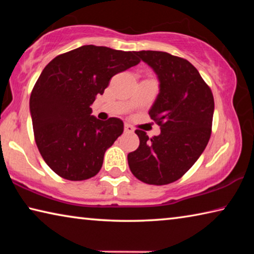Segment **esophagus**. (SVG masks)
<instances>
[{"label": "esophagus", "mask_w": 254, "mask_h": 254, "mask_svg": "<svg viewBox=\"0 0 254 254\" xmlns=\"http://www.w3.org/2000/svg\"><path fill=\"white\" fill-rule=\"evenodd\" d=\"M124 131H126L127 133H133L134 132V127H133L131 124L126 123L124 124Z\"/></svg>", "instance_id": "1"}]
</instances>
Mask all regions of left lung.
Instances as JSON below:
<instances>
[{
  "label": "left lung",
  "mask_w": 254,
  "mask_h": 254,
  "mask_svg": "<svg viewBox=\"0 0 254 254\" xmlns=\"http://www.w3.org/2000/svg\"><path fill=\"white\" fill-rule=\"evenodd\" d=\"M135 55L158 76L159 94L149 115L161 132L149 137L135 130L140 145L127 162L137 179L160 186L182 178L203 153L212 133L214 97L188 60L163 51Z\"/></svg>",
  "instance_id": "obj_1"
}]
</instances>
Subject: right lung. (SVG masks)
<instances>
[{
	"label": "right lung",
	"instance_id": "1",
	"mask_svg": "<svg viewBox=\"0 0 254 254\" xmlns=\"http://www.w3.org/2000/svg\"><path fill=\"white\" fill-rule=\"evenodd\" d=\"M135 51L83 46L45 67L30 96L37 147L60 177L86 180L98 174L107 149L123 133L118 118L101 121L91 105L114 75L137 65Z\"/></svg>",
	"mask_w": 254,
	"mask_h": 254
}]
</instances>
